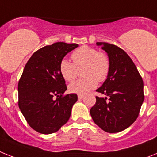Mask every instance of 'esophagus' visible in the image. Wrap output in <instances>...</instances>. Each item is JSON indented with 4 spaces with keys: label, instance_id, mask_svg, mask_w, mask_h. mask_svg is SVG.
Returning <instances> with one entry per match:
<instances>
[{
    "label": "esophagus",
    "instance_id": "1",
    "mask_svg": "<svg viewBox=\"0 0 157 157\" xmlns=\"http://www.w3.org/2000/svg\"><path fill=\"white\" fill-rule=\"evenodd\" d=\"M84 97V94H78V99H82Z\"/></svg>",
    "mask_w": 157,
    "mask_h": 157
}]
</instances>
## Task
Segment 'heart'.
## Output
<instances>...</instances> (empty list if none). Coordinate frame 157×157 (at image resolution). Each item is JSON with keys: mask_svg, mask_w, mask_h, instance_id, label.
<instances>
[{"mask_svg": "<svg viewBox=\"0 0 157 157\" xmlns=\"http://www.w3.org/2000/svg\"><path fill=\"white\" fill-rule=\"evenodd\" d=\"M74 63L63 59L59 65L61 75L65 80L72 82L76 78L78 70H82L85 78L74 82L69 86L71 93L82 94L96 87L97 81L107 79L111 69V61L107 54L99 52L95 48L83 46L71 54Z\"/></svg>", "mask_w": 157, "mask_h": 157, "instance_id": "b5f03b06", "label": "heart"}]
</instances>
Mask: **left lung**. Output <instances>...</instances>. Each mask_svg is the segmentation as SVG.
Masks as SVG:
<instances>
[{
	"label": "left lung",
	"mask_w": 157,
	"mask_h": 157,
	"mask_svg": "<svg viewBox=\"0 0 157 157\" xmlns=\"http://www.w3.org/2000/svg\"><path fill=\"white\" fill-rule=\"evenodd\" d=\"M111 61L108 77L96 91L106 95L96 96L90 113L94 124L109 133L120 132L136 121L144 99V82L136 65L124 50L97 42Z\"/></svg>",
	"instance_id": "left-lung-1"
}]
</instances>
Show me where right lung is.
Returning <instances> with one entry per match:
<instances>
[{
    "instance_id": "add662e5",
    "label": "right lung",
    "mask_w": 157,
    "mask_h": 157,
    "mask_svg": "<svg viewBox=\"0 0 157 157\" xmlns=\"http://www.w3.org/2000/svg\"><path fill=\"white\" fill-rule=\"evenodd\" d=\"M78 44L56 42L30 57L18 82V106L29 126L41 134L56 132L69 120L76 94L67 90L59 65Z\"/></svg>"
}]
</instances>
